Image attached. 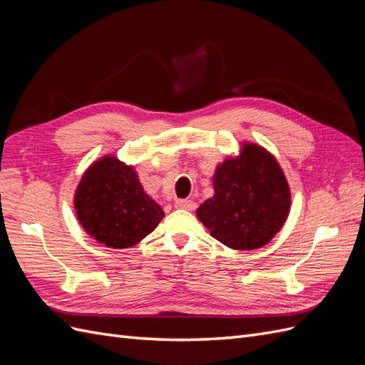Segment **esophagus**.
Segmentation results:
<instances>
[{
  "label": "esophagus",
  "mask_w": 365,
  "mask_h": 365,
  "mask_svg": "<svg viewBox=\"0 0 365 365\" xmlns=\"http://www.w3.org/2000/svg\"><path fill=\"white\" fill-rule=\"evenodd\" d=\"M175 207L176 208H184V210H195L196 208V202H193V201H190V200H180V201H176L175 202Z\"/></svg>",
  "instance_id": "obj_1"
}]
</instances>
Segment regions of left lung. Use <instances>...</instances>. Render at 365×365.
<instances>
[{"instance_id": "1", "label": "left lung", "mask_w": 365, "mask_h": 365, "mask_svg": "<svg viewBox=\"0 0 365 365\" xmlns=\"http://www.w3.org/2000/svg\"><path fill=\"white\" fill-rule=\"evenodd\" d=\"M215 195L196 210L210 235L233 250H256L279 233L291 207L283 170L269 152L247 143L217 165Z\"/></svg>"}]
</instances>
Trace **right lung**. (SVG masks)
<instances>
[{
	"mask_svg": "<svg viewBox=\"0 0 365 365\" xmlns=\"http://www.w3.org/2000/svg\"><path fill=\"white\" fill-rule=\"evenodd\" d=\"M74 207L88 235L118 250L137 245L164 217L135 170L115 157H103L88 168L77 185Z\"/></svg>",
	"mask_w": 365,
	"mask_h": 365,
	"instance_id": "1",
	"label": "right lung"
}]
</instances>
